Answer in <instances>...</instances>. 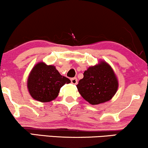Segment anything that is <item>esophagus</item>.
Returning <instances> with one entry per match:
<instances>
[{
	"label": "esophagus",
	"instance_id": "1",
	"mask_svg": "<svg viewBox=\"0 0 148 148\" xmlns=\"http://www.w3.org/2000/svg\"><path fill=\"white\" fill-rule=\"evenodd\" d=\"M71 83L74 85H76L77 84V79L76 77L71 79Z\"/></svg>",
	"mask_w": 148,
	"mask_h": 148
}]
</instances>
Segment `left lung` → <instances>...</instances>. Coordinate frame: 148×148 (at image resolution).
I'll return each mask as SVG.
<instances>
[{"label": "left lung", "mask_w": 148, "mask_h": 148, "mask_svg": "<svg viewBox=\"0 0 148 148\" xmlns=\"http://www.w3.org/2000/svg\"><path fill=\"white\" fill-rule=\"evenodd\" d=\"M76 87L85 100L97 105L111 99L118 90V81L111 66L100 61L85 71Z\"/></svg>", "instance_id": "obj_1"}]
</instances>
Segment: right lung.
<instances>
[{
	"instance_id": "add662e5",
	"label": "right lung",
	"mask_w": 148,
	"mask_h": 148,
	"mask_svg": "<svg viewBox=\"0 0 148 148\" xmlns=\"http://www.w3.org/2000/svg\"><path fill=\"white\" fill-rule=\"evenodd\" d=\"M71 81L62 76L53 65L40 62L32 69L28 78L27 87L34 99L49 102L58 95L60 88Z\"/></svg>"
}]
</instances>
